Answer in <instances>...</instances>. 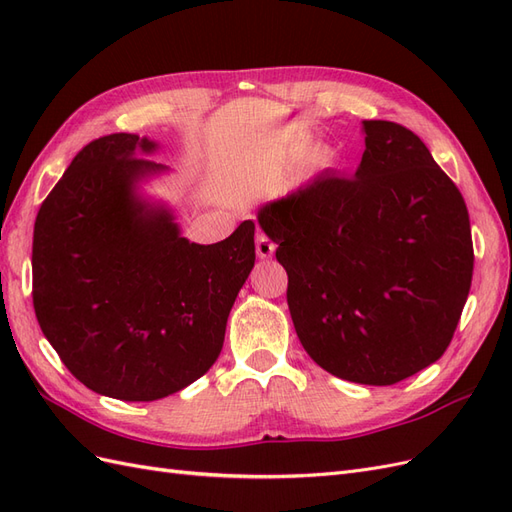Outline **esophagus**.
<instances>
[{
	"mask_svg": "<svg viewBox=\"0 0 512 512\" xmlns=\"http://www.w3.org/2000/svg\"><path fill=\"white\" fill-rule=\"evenodd\" d=\"M275 254V243L265 235V232H258L256 235V256L258 258H271Z\"/></svg>",
	"mask_w": 512,
	"mask_h": 512,
	"instance_id": "obj_1",
	"label": "esophagus"
}]
</instances>
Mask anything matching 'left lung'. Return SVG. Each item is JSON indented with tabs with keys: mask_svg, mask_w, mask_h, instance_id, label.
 Wrapping results in <instances>:
<instances>
[{
	"mask_svg": "<svg viewBox=\"0 0 512 512\" xmlns=\"http://www.w3.org/2000/svg\"><path fill=\"white\" fill-rule=\"evenodd\" d=\"M352 179L322 173L258 211L288 273L305 352L329 374L389 386L436 363L466 305L474 250L457 185L393 121H363Z\"/></svg>",
	"mask_w": 512,
	"mask_h": 512,
	"instance_id": "obj_1",
	"label": "left lung"
}]
</instances>
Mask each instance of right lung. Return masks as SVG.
<instances>
[{
  "label": "right lung",
  "instance_id": "right-lung-1",
  "mask_svg": "<svg viewBox=\"0 0 512 512\" xmlns=\"http://www.w3.org/2000/svg\"><path fill=\"white\" fill-rule=\"evenodd\" d=\"M156 143L108 134L76 153L34 224V309L70 374L123 401L173 395L205 376L250 275L254 222L220 243L181 237L173 213L136 185L166 166Z\"/></svg>",
  "mask_w": 512,
  "mask_h": 512
}]
</instances>
